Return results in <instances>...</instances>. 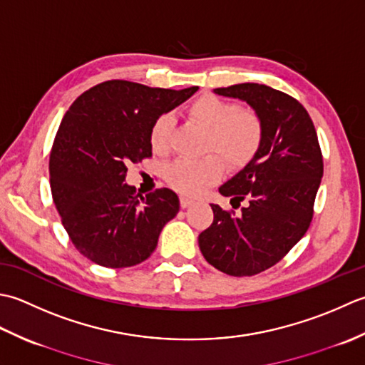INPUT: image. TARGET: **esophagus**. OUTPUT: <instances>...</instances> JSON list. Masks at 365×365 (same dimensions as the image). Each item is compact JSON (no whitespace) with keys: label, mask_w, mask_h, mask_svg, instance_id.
<instances>
[{"label":"esophagus","mask_w":365,"mask_h":365,"mask_svg":"<svg viewBox=\"0 0 365 365\" xmlns=\"http://www.w3.org/2000/svg\"><path fill=\"white\" fill-rule=\"evenodd\" d=\"M192 203H193V200H192V198H187V197H181V198H180V205H181V207H189Z\"/></svg>","instance_id":"34e87169"}]
</instances>
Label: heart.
<instances>
[{"label":"heart","mask_w":365,"mask_h":365,"mask_svg":"<svg viewBox=\"0 0 365 365\" xmlns=\"http://www.w3.org/2000/svg\"><path fill=\"white\" fill-rule=\"evenodd\" d=\"M187 115L206 132L202 160H176L165 168V181L176 192L195 197L222 178V163L230 170H240L255 158L263 140V123L254 110L225 101L214 94H203L193 101ZM173 118L162 115L150 129L151 148L159 154L170 150ZM215 155L212 156V154Z\"/></svg>","instance_id":"1"}]
</instances>
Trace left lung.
Here are the masks:
<instances>
[{
    "mask_svg": "<svg viewBox=\"0 0 365 365\" xmlns=\"http://www.w3.org/2000/svg\"><path fill=\"white\" fill-rule=\"evenodd\" d=\"M215 94L247 102L263 123L255 158L220 185L241 214L211 205L214 220L198 236L206 262L228 276H255L306 235L323 176V155L307 110L271 86L240 83Z\"/></svg>",
    "mask_w": 365,
    "mask_h": 365,
    "instance_id": "8db88e82",
    "label": "left lung"
}]
</instances>
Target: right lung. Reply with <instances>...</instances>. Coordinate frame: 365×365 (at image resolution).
<instances>
[{
	"label": "right lung",
	"mask_w": 365,
	"mask_h": 365,
	"mask_svg": "<svg viewBox=\"0 0 365 365\" xmlns=\"http://www.w3.org/2000/svg\"><path fill=\"white\" fill-rule=\"evenodd\" d=\"M197 89L108 80L66 111L50 153L51 197L72 244L93 263L118 269L145 262L180 211L173 190L141 197L125 184V165L151 158L153 123Z\"/></svg>",
	"instance_id": "right-lung-1"
}]
</instances>
